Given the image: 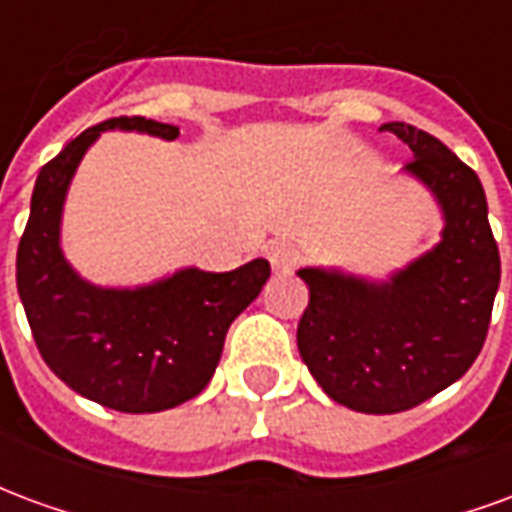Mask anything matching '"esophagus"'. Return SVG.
<instances>
[{
  "label": "esophagus",
  "instance_id": "esophagus-1",
  "mask_svg": "<svg viewBox=\"0 0 512 512\" xmlns=\"http://www.w3.org/2000/svg\"><path fill=\"white\" fill-rule=\"evenodd\" d=\"M268 263L274 271H290L299 263V249L290 241H271L268 244Z\"/></svg>",
  "mask_w": 512,
  "mask_h": 512
}]
</instances>
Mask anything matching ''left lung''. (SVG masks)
<instances>
[{"instance_id": "8db88e82", "label": "left lung", "mask_w": 512, "mask_h": 512, "mask_svg": "<svg viewBox=\"0 0 512 512\" xmlns=\"http://www.w3.org/2000/svg\"><path fill=\"white\" fill-rule=\"evenodd\" d=\"M381 131L411 147L406 172L439 200L441 241L389 282L299 271L310 288L296 332L301 359L326 395L362 414L408 411L455 384L483 351L502 274L477 172L428 131Z\"/></svg>"}]
</instances>
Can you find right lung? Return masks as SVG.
I'll list each match as a JSON object with an SVG mask.
<instances>
[{
    "mask_svg": "<svg viewBox=\"0 0 512 512\" xmlns=\"http://www.w3.org/2000/svg\"><path fill=\"white\" fill-rule=\"evenodd\" d=\"M175 139L178 126L112 117L87 128L40 169L16 255L18 296L43 362L73 392L126 414H153L197 397L211 381L230 323L271 277L257 257L224 274L183 268L145 288H95L62 257V202L101 131Z\"/></svg>",
    "mask_w": 512,
    "mask_h": 512,
    "instance_id": "1",
    "label": "right lung"
}]
</instances>
